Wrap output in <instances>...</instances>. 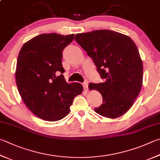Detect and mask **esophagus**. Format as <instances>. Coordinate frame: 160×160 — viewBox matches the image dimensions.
<instances>
[{"mask_svg":"<svg viewBox=\"0 0 160 160\" xmlns=\"http://www.w3.org/2000/svg\"><path fill=\"white\" fill-rule=\"evenodd\" d=\"M83 88H84V89L86 90V91H88V81H85V82L83 83Z\"/></svg>","mask_w":160,"mask_h":160,"instance_id":"1","label":"esophagus"}]
</instances>
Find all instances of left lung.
<instances>
[{
	"label": "left lung",
	"mask_w": 160,
	"mask_h": 160,
	"mask_svg": "<svg viewBox=\"0 0 160 160\" xmlns=\"http://www.w3.org/2000/svg\"><path fill=\"white\" fill-rule=\"evenodd\" d=\"M75 40L91 57L104 82L89 83V89L101 93L103 103L94 111L117 118L132 108L143 83V62L129 36L110 30L75 35Z\"/></svg>",
	"instance_id": "obj_1"
}]
</instances>
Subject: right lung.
<instances>
[{
    "mask_svg": "<svg viewBox=\"0 0 160 160\" xmlns=\"http://www.w3.org/2000/svg\"><path fill=\"white\" fill-rule=\"evenodd\" d=\"M74 34L43 33L24 43L17 58L16 83L27 108L37 117L54 122L70 112L80 83H67L63 75L62 52Z\"/></svg>",
    "mask_w": 160,
    "mask_h": 160,
    "instance_id": "obj_1",
    "label": "right lung"
}]
</instances>
